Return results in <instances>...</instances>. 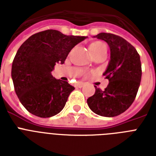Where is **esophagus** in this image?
I'll return each instance as SVG.
<instances>
[{"label":"esophagus","mask_w":156,"mask_h":156,"mask_svg":"<svg viewBox=\"0 0 156 156\" xmlns=\"http://www.w3.org/2000/svg\"><path fill=\"white\" fill-rule=\"evenodd\" d=\"M84 86H85V83H76V87H77L82 88V87H83Z\"/></svg>","instance_id":"34e87169"}]
</instances>
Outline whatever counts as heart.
<instances>
[{"instance_id": "obj_1", "label": "heart", "mask_w": 156, "mask_h": 156, "mask_svg": "<svg viewBox=\"0 0 156 156\" xmlns=\"http://www.w3.org/2000/svg\"><path fill=\"white\" fill-rule=\"evenodd\" d=\"M104 48H106L104 44H103L102 42H100V41H95V42H93L90 44V46H89V49L90 51V53L93 55L94 53L99 52Z\"/></svg>"}]
</instances>
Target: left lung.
Here are the masks:
<instances>
[{
  "instance_id": "1",
  "label": "left lung",
  "mask_w": 156,
  "mask_h": 156,
  "mask_svg": "<svg viewBox=\"0 0 156 156\" xmlns=\"http://www.w3.org/2000/svg\"><path fill=\"white\" fill-rule=\"evenodd\" d=\"M95 37L104 40L110 48V61L103 75L109 83L104 90L95 87L87 99L91 111L102 116H118L135 100L142 78L140 56L135 48L121 36L100 33Z\"/></svg>"
}]
</instances>
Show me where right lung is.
I'll use <instances>...</instances> for the list:
<instances>
[{
  "mask_svg": "<svg viewBox=\"0 0 156 156\" xmlns=\"http://www.w3.org/2000/svg\"><path fill=\"white\" fill-rule=\"evenodd\" d=\"M86 36L66 35L56 30L34 34L18 48L12 64L14 90L24 108L35 116L51 117L64 108L74 87L52 75L56 63Z\"/></svg>",
  "mask_w": 156,
  "mask_h": 156,
  "instance_id": "add662e5",
  "label": "right lung"
}]
</instances>
